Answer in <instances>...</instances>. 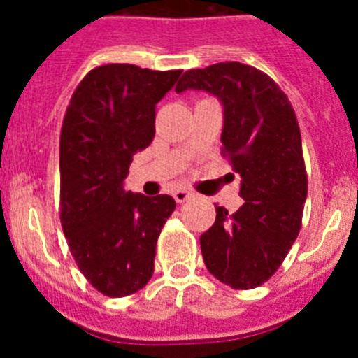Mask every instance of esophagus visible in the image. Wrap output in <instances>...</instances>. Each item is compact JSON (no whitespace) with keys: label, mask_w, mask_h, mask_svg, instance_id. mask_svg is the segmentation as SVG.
<instances>
[{"label":"esophagus","mask_w":358,"mask_h":358,"mask_svg":"<svg viewBox=\"0 0 358 358\" xmlns=\"http://www.w3.org/2000/svg\"><path fill=\"white\" fill-rule=\"evenodd\" d=\"M194 197V194L192 192H188V189L185 188H177L173 189V199H176V202H186L188 199Z\"/></svg>","instance_id":"34e87169"}]
</instances>
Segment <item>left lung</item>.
Wrapping results in <instances>:
<instances>
[{
  "mask_svg": "<svg viewBox=\"0 0 358 358\" xmlns=\"http://www.w3.org/2000/svg\"><path fill=\"white\" fill-rule=\"evenodd\" d=\"M206 91L224 107L220 141L240 176L243 204L201 235L208 271L233 289H255L273 276L301 229L306 170L289 98L265 73L242 62L189 69L176 91Z\"/></svg>",
  "mask_w": 358,
  "mask_h": 358,
  "instance_id": "8db88e82",
  "label": "left lung"
}]
</instances>
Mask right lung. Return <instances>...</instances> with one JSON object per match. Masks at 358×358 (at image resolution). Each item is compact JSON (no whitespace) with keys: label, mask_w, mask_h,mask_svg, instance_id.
<instances>
[{"label":"right lung","mask_w":358,"mask_h":358,"mask_svg":"<svg viewBox=\"0 0 358 358\" xmlns=\"http://www.w3.org/2000/svg\"><path fill=\"white\" fill-rule=\"evenodd\" d=\"M181 69L134 64L91 69L61 131V224L80 273L98 292L125 297L147 285L156 243L176 210L170 195L125 192L132 156L156 134V103Z\"/></svg>","instance_id":"obj_1"}]
</instances>
